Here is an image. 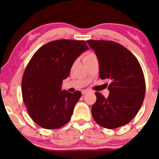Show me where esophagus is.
Wrapping results in <instances>:
<instances>
[{
	"label": "esophagus",
	"mask_w": 159,
	"mask_h": 159,
	"mask_svg": "<svg viewBox=\"0 0 159 159\" xmlns=\"http://www.w3.org/2000/svg\"><path fill=\"white\" fill-rule=\"evenodd\" d=\"M88 92V90H82V94L84 95V94H85V93H87Z\"/></svg>",
	"instance_id": "esophagus-1"
}]
</instances>
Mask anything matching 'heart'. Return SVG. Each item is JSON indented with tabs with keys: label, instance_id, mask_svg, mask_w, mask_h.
I'll return each instance as SVG.
<instances>
[{
	"label": "heart",
	"instance_id": "heart-1",
	"mask_svg": "<svg viewBox=\"0 0 159 159\" xmlns=\"http://www.w3.org/2000/svg\"><path fill=\"white\" fill-rule=\"evenodd\" d=\"M95 56V53H92V52H87V53H85L83 55V56H82V58H83V61H85L86 60L89 59V58L93 57V56Z\"/></svg>",
	"mask_w": 159,
	"mask_h": 159
}]
</instances>
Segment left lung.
<instances>
[{
  "label": "left lung",
  "mask_w": 159,
  "mask_h": 159,
  "mask_svg": "<svg viewBox=\"0 0 159 159\" xmlns=\"http://www.w3.org/2000/svg\"><path fill=\"white\" fill-rule=\"evenodd\" d=\"M87 43L98 59L100 78L111 81L107 98L95 92L97 100L91 108L93 119L110 129L127 125L138 114L145 98V81L140 63L118 43L93 40Z\"/></svg>",
  "instance_id": "obj_1"
}]
</instances>
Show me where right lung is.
Returning a JSON list of instances; mask_svg holds the SVG:
<instances>
[{"label": "right lung", "mask_w": 159, "mask_h": 159, "mask_svg": "<svg viewBox=\"0 0 159 159\" xmlns=\"http://www.w3.org/2000/svg\"><path fill=\"white\" fill-rule=\"evenodd\" d=\"M88 49L84 40H58L37 51L27 65L21 80V93L27 112L40 127L54 129L69 122L82 93L61 90L71 66Z\"/></svg>", "instance_id": "right-lung-1"}]
</instances>
